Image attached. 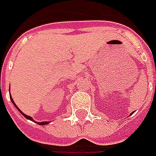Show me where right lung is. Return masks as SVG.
<instances>
[{
  "label": "right lung",
  "mask_w": 156,
  "mask_h": 156,
  "mask_svg": "<svg viewBox=\"0 0 156 156\" xmlns=\"http://www.w3.org/2000/svg\"><path fill=\"white\" fill-rule=\"evenodd\" d=\"M10 99H11V101H12V102H13V104H14V105H15V108H17L18 110H19V111H20V112H21V114H22V115H24V117H26V118H27V119H28V120H31V121H33V119H32V117L28 116V115H25V114H23V113H22V112H21V111L20 110V109H19V108H18V107H17V106L15 105V102H14V101H13V99L11 98V95H10ZM37 123H38V124H40V125H47V124H48V122H37Z\"/></svg>",
  "instance_id": "right-lung-1"
}]
</instances>
